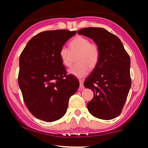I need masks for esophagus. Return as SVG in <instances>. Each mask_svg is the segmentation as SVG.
I'll return each mask as SVG.
<instances>
[{
  "label": "esophagus",
  "mask_w": 148,
  "mask_h": 148,
  "mask_svg": "<svg viewBox=\"0 0 148 148\" xmlns=\"http://www.w3.org/2000/svg\"><path fill=\"white\" fill-rule=\"evenodd\" d=\"M79 83H80V88H84V80L80 79L79 80Z\"/></svg>",
  "instance_id": "34e87169"
}]
</instances>
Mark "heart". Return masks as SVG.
<instances>
[{"label":"heart","instance_id":"heart-1","mask_svg":"<svg viewBox=\"0 0 148 148\" xmlns=\"http://www.w3.org/2000/svg\"><path fill=\"white\" fill-rule=\"evenodd\" d=\"M69 48L61 47L59 56L62 63L65 67H70L76 57L77 64L68 69V73L77 78H83L89 72V69H94L99 60V47L95 43L90 42L88 39L78 36L69 42Z\"/></svg>","mask_w":148,"mask_h":148}]
</instances>
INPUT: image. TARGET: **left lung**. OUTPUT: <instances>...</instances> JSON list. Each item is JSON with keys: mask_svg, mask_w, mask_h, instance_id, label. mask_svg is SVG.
I'll return each instance as SVG.
<instances>
[{"mask_svg": "<svg viewBox=\"0 0 148 148\" xmlns=\"http://www.w3.org/2000/svg\"><path fill=\"white\" fill-rule=\"evenodd\" d=\"M79 35L92 39L99 47L97 65L84 82L94 92L88 111L102 120L120 115L131 88L130 58L120 39L102 28H85Z\"/></svg>", "mask_w": 148, "mask_h": 148, "instance_id": "1", "label": "left lung"}]
</instances>
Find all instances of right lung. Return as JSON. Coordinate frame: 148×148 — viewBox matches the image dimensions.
<instances>
[{
    "label": "right lung",
    "mask_w": 148,
    "mask_h": 148,
    "mask_svg": "<svg viewBox=\"0 0 148 148\" xmlns=\"http://www.w3.org/2000/svg\"><path fill=\"white\" fill-rule=\"evenodd\" d=\"M76 33L68 30L44 31L32 37L19 57L18 86L35 118L51 123L62 118L79 82L67 75L59 51Z\"/></svg>",
    "instance_id": "right-lung-1"
}]
</instances>
